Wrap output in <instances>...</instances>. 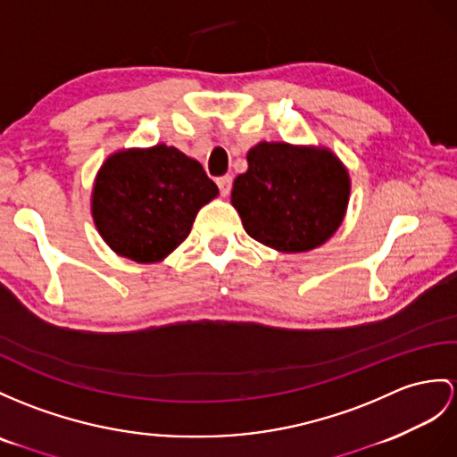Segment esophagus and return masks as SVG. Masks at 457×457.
I'll use <instances>...</instances> for the list:
<instances>
[{
    "mask_svg": "<svg viewBox=\"0 0 457 457\" xmlns=\"http://www.w3.org/2000/svg\"><path fill=\"white\" fill-rule=\"evenodd\" d=\"M217 186H219L220 195L227 197L230 194V187H232V176H220V178H217Z\"/></svg>",
    "mask_w": 457,
    "mask_h": 457,
    "instance_id": "34e87169",
    "label": "esophagus"
}]
</instances>
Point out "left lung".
<instances>
[{
	"instance_id": "obj_1",
	"label": "left lung",
	"mask_w": 457,
	"mask_h": 457,
	"mask_svg": "<svg viewBox=\"0 0 457 457\" xmlns=\"http://www.w3.org/2000/svg\"><path fill=\"white\" fill-rule=\"evenodd\" d=\"M349 190V174L329 151L260 143L248 153V170L232 184V205L253 240L308 252L337 230Z\"/></svg>"
}]
</instances>
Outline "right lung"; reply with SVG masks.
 I'll return each instance as SVG.
<instances>
[{"label":"right lung","instance_id":"right-lung-1","mask_svg":"<svg viewBox=\"0 0 457 457\" xmlns=\"http://www.w3.org/2000/svg\"><path fill=\"white\" fill-rule=\"evenodd\" d=\"M217 194L204 166L174 147L121 151L96 176L93 219L116 253L151 263L180 246Z\"/></svg>","mask_w":457,"mask_h":457}]
</instances>
